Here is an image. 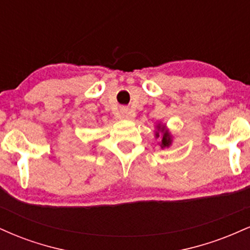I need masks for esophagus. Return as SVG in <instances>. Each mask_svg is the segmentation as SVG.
I'll return each mask as SVG.
<instances>
[{"instance_id":"obj_1","label":"esophagus","mask_w":250,"mask_h":250,"mask_svg":"<svg viewBox=\"0 0 250 250\" xmlns=\"http://www.w3.org/2000/svg\"><path fill=\"white\" fill-rule=\"evenodd\" d=\"M120 116L122 117V119H128L129 117V110L128 108H121V110H120Z\"/></svg>"}]
</instances>
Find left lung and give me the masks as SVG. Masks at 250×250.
Returning <instances> with one entry per match:
<instances>
[{
    "label": "left lung",
    "mask_w": 250,
    "mask_h": 250,
    "mask_svg": "<svg viewBox=\"0 0 250 250\" xmlns=\"http://www.w3.org/2000/svg\"><path fill=\"white\" fill-rule=\"evenodd\" d=\"M160 135H161V139H162L161 143H160L161 148L169 147V146L171 145V142H173V137H171L169 130L166 129V125H157V131H156V134H155V136L160 137Z\"/></svg>",
    "instance_id": "obj_1"
}]
</instances>
